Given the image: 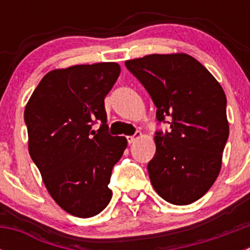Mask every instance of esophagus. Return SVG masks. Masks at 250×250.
<instances>
[{
    "mask_svg": "<svg viewBox=\"0 0 250 250\" xmlns=\"http://www.w3.org/2000/svg\"><path fill=\"white\" fill-rule=\"evenodd\" d=\"M141 138V132L140 131H136L135 134H134V135L132 136H127V143H129V144H132V143H135L136 140H138V139H140Z\"/></svg>",
    "mask_w": 250,
    "mask_h": 250,
    "instance_id": "esophagus-1",
    "label": "esophagus"
}]
</instances>
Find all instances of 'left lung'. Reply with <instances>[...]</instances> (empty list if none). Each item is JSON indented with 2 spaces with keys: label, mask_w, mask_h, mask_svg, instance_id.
I'll return each mask as SVG.
<instances>
[{
  "label": "left lung",
  "mask_w": 250,
  "mask_h": 250,
  "mask_svg": "<svg viewBox=\"0 0 250 250\" xmlns=\"http://www.w3.org/2000/svg\"><path fill=\"white\" fill-rule=\"evenodd\" d=\"M125 66L140 81L156 106V151L147 164L150 182L170 204L200 199L220 173L229 136L227 98L215 77L187 54H152L127 60Z\"/></svg>",
  "instance_id": "obj_1"
}]
</instances>
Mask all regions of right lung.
Segmentation results:
<instances>
[{"instance_id":"obj_1","label":"right lung","mask_w":250,"mask_h":250,"mask_svg":"<svg viewBox=\"0 0 250 250\" xmlns=\"http://www.w3.org/2000/svg\"><path fill=\"white\" fill-rule=\"evenodd\" d=\"M120 75L116 62L47 72L25 107L28 152L51 198L65 211L91 218L107 207L114 165L127 140L107 132L104 99ZM101 122L98 133L92 130Z\"/></svg>"}]
</instances>
